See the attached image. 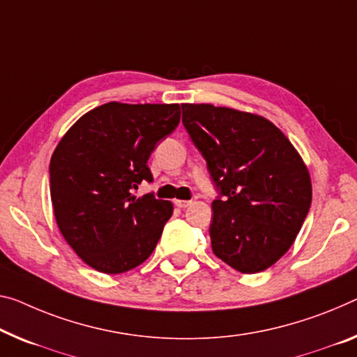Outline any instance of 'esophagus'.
Instances as JSON below:
<instances>
[{
  "label": "esophagus",
  "instance_id": "esophagus-1",
  "mask_svg": "<svg viewBox=\"0 0 357 357\" xmlns=\"http://www.w3.org/2000/svg\"><path fill=\"white\" fill-rule=\"evenodd\" d=\"M174 204L178 207V209H185V207H188L191 204V201H185V199H175Z\"/></svg>",
  "mask_w": 357,
  "mask_h": 357
}]
</instances>
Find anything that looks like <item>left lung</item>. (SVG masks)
<instances>
[{
    "mask_svg": "<svg viewBox=\"0 0 357 357\" xmlns=\"http://www.w3.org/2000/svg\"><path fill=\"white\" fill-rule=\"evenodd\" d=\"M182 123L220 197L212 202V250L252 274L290 249L308 215L311 178L290 140L266 118L211 103H183Z\"/></svg>",
    "mask_w": 357,
    "mask_h": 357,
    "instance_id": "1",
    "label": "left lung"
}]
</instances>
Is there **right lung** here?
Wrapping results in <instances>:
<instances>
[{
    "label": "right lung",
    "instance_id": "1",
    "mask_svg": "<svg viewBox=\"0 0 357 357\" xmlns=\"http://www.w3.org/2000/svg\"><path fill=\"white\" fill-rule=\"evenodd\" d=\"M180 123L178 103L108 102L83 114L52 153L51 201L60 233L94 270L119 274L144 263L171 218V201L134 190L146 162Z\"/></svg>",
    "mask_w": 357,
    "mask_h": 357
}]
</instances>
